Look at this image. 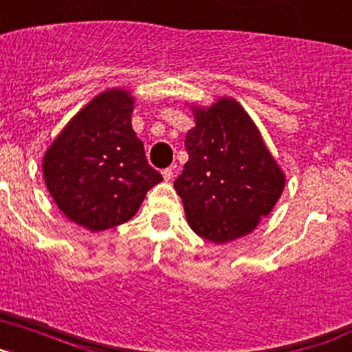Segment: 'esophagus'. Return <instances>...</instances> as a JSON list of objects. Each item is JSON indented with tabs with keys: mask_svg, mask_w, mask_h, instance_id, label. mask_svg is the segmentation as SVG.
Instances as JSON below:
<instances>
[{
	"mask_svg": "<svg viewBox=\"0 0 352 352\" xmlns=\"http://www.w3.org/2000/svg\"><path fill=\"white\" fill-rule=\"evenodd\" d=\"M173 174H174V170L170 169V167H167V169L162 170V176H164V179H166V182H170V179H173Z\"/></svg>",
	"mask_w": 352,
	"mask_h": 352,
	"instance_id": "1",
	"label": "esophagus"
}]
</instances>
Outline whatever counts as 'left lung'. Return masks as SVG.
Returning a JSON list of instances; mask_svg holds the SVG:
<instances>
[{
    "mask_svg": "<svg viewBox=\"0 0 352 352\" xmlns=\"http://www.w3.org/2000/svg\"><path fill=\"white\" fill-rule=\"evenodd\" d=\"M188 162L174 182L192 231L213 243L248 234L270 214L285 185L256 123L232 98L192 107Z\"/></svg>",
    "mask_w": 352,
    "mask_h": 352,
    "instance_id": "1",
    "label": "left lung"
}]
</instances>
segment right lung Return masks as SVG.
Segmentation results:
<instances>
[{"label":"right lung","instance_id":"right-lung-1","mask_svg":"<svg viewBox=\"0 0 352 352\" xmlns=\"http://www.w3.org/2000/svg\"><path fill=\"white\" fill-rule=\"evenodd\" d=\"M132 111L129 91L107 89L68 121L43 155V178L54 203L93 232L132 219L146 192L162 182L133 132Z\"/></svg>","mask_w":352,"mask_h":352}]
</instances>
